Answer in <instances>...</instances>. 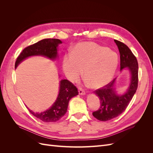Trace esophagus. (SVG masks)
<instances>
[{
  "instance_id": "esophagus-1",
  "label": "esophagus",
  "mask_w": 153,
  "mask_h": 153,
  "mask_svg": "<svg viewBox=\"0 0 153 153\" xmlns=\"http://www.w3.org/2000/svg\"><path fill=\"white\" fill-rule=\"evenodd\" d=\"M78 92H79V94L83 95V94H85V92L84 91V89H83L82 87H78Z\"/></svg>"
}]
</instances>
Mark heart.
<instances>
[{"mask_svg":"<svg viewBox=\"0 0 153 153\" xmlns=\"http://www.w3.org/2000/svg\"><path fill=\"white\" fill-rule=\"evenodd\" d=\"M118 66L117 54L109 48L94 42L76 44L71 53L62 60V69L69 80H77L84 72L89 85L98 89L112 79Z\"/></svg>","mask_w":153,"mask_h":153,"instance_id":"heart-1","label":"heart"}]
</instances>
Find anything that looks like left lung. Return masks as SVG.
Here are the masks:
<instances>
[{
    "label": "left lung",
    "mask_w": 153,
    "mask_h": 153,
    "mask_svg": "<svg viewBox=\"0 0 153 153\" xmlns=\"http://www.w3.org/2000/svg\"><path fill=\"white\" fill-rule=\"evenodd\" d=\"M114 41L120 53L121 70L128 68L131 75V83L126 93L122 96L117 95L114 91L113 87L115 78L102 88L94 91L99 97L100 106L92 115L101 121H110L121 115L127 108L138 87V64L136 57L127 45L116 39Z\"/></svg>",
    "instance_id": "1"
}]
</instances>
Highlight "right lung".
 I'll return each instance as SVG.
<instances>
[{
    "label": "right lung",
    "instance_id": "add662e5",
    "mask_svg": "<svg viewBox=\"0 0 153 153\" xmlns=\"http://www.w3.org/2000/svg\"><path fill=\"white\" fill-rule=\"evenodd\" d=\"M60 43L62 42L58 39H44L25 48L16 59L15 68L23 60L32 55H43L52 59H55L57 56V46ZM78 94L75 85L68 80H62L60 82L58 98L52 107L41 113L29 110L34 116L43 122H56L66 113L69 100Z\"/></svg>",
    "mask_w": 153,
    "mask_h": 153
}]
</instances>
